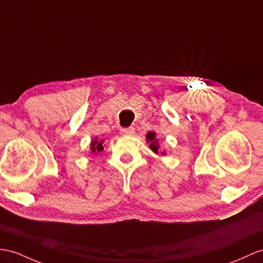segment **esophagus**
<instances>
[{
  "instance_id": "34e87169",
  "label": "esophagus",
  "mask_w": 263,
  "mask_h": 263,
  "mask_svg": "<svg viewBox=\"0 0 263 263\" xmlns=\"http://www.w3.org/2000/svg\"><path fill=\"white\" fill-rule=\"evenodd\" d=\"M120 133L123 134V135H133L134 133H135V128L134 127H128V128H121Z\"/></svg>"
}]
</instances>
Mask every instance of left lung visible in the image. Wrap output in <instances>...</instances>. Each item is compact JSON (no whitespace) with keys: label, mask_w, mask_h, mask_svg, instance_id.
Here are the masks:
<instances>
[{"label":"left lung","mask_w":263,"mask_h":263,"mask_svg":"<svg viewBox=\"0 0 263 263\" xmlns=\"http://www.w3.org/2000/svg\"><path fill=\"white\" fill-rule=\"evenodd\" d=\"M146 142L149 143V148L155 153L158 154L159 151V143H158V139H157V134L156 132H148L146 134ZM162 155H166L165 151L162 152Z\"/></svg>","instance_id":"8db88e82"}]
</instances>
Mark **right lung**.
<instances>
[{
	"instance_id": "obj_1",
	"label": "right lung",
	"mask_w": 263,
	"mask_h": 263,
	"mask_svg": "<svg viewBox=\"0 0 263 263\" xmlns=\"http://www.w3.org/2000/svg\"><path fill=\"white\" fill-rule=\"evenodd\" d=\"M104 147H105V139H99L98 137H96L95 139L91 140L90 143V152L97 155V154L104 152Z\"/></svg>"
}]
</instances>
